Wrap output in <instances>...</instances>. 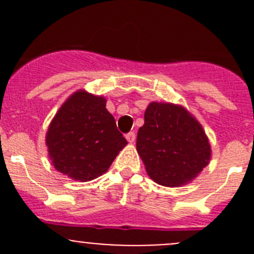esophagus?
<instances>
[{
  "instance_id": "1",
  "label": "esophagus",
  "mask_w": 254,
  "mask_h": 254,
  "mask_svg": "<svg viewBox=\"0 0 254 254\" xmlns=\"http://www.w3.org/2000/svg\"><path fill=\"white\" fill-rule=\"evenodd\" d=\"M125 137H127V142L132 143V142L135 141V132H134V131H130V132H127V134L125 135Z\"/></svg>"
}]
</instances>
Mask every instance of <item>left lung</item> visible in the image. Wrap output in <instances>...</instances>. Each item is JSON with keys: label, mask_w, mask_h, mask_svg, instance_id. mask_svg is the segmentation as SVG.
I'll return each mask as SVG.
<instances>
[{"label": "left lung", "mask_w": 254, "mask_h": 254, "mask_svg": "<svg viewBox=\"0 0 254 254\" xmlns=\"http://www.w3.org/2000/svg\"><path fill=\"white\" fill-rule=\"evenodd\" d=\"M136 150L148 177L171 188L194 181L211 158V146L200 123L183 106L168 102L147 106Z\"/></svg>", "instance_id": "1"}]
</instances>
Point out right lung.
<instances>
[{"instance_id":"1","label":"right lung","mask_w":254,"mask_h":254,"mask_svg":"<svg viewBox=\"0 0 254 254\" xmlns=\"http://www.w3.org/2000/svg\"><path fill=\"white\" fill-rule=\"evenodd\" d=\"M106 103L104 97L78 89L64 102L49 125V158L56 171L73 181L98 178L127 146Z\"/></svg>"}]
</instances>
